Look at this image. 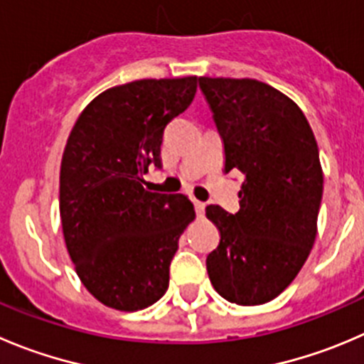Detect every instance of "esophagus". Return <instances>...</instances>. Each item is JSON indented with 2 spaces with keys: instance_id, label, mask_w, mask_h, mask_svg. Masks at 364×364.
Returning a JSON list of instances; mask_svg holds the SVG:
<instances>
[{
  "instance_id": "34e87169",
  "label": "esophagus",
  "mask_w": 364,
  "mask_h": 364,
  "mask_svg": "<svg viewBox=\"0 0 364 364\" xmlns=\"http://www.w3.org/2000/svg\"><path fill=\"white\" fill-rule=\"evenodd\" d=\"M193 204H196V213H197V217L203 218V217H204V208H206V204L200 203V200H193Z\"/></svg>"
}]
</instances>
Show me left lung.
Returning a JSON list of instances; mask_svg holds the SVG:
<instances>
[{"label":"left lung","instance_id":"8db88e82","mask_svg":"<svg viewBox=\"0 0 364 364\" xmlns=\"http://www.w3.org/2000/svg\"><path fill=\"white\" fill-rule=\"evenodd\" d=\"M224 142V171L242 172L235 215L210 204L220 232L206 257L220 297L257 306L295 279L316 238L323 174L318 146L301 108L250 77H199Z\"/></svg>","mask_w":364,"mask_h":364}]
</instances>
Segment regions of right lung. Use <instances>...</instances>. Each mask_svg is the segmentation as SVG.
<instances>
[{"instance_id": "obj_1", "label": "right lung", "mask_w": 364, "mask_h": 364, "mask_svg": "<svg viewBox=\"0 0 364 364\" xmlns=\"http://www.w3.org/2000/svg\"><path fill=\"white\" fill-rule=\"evenodd\" d=\"M197 76L105 90L77 117L60 167V218L77 277L101 304L139 311L164 297L179 236L196 218L183 193L144 188L161 167L168 122L190 107Z\"/></svg>"}]
</instances>
